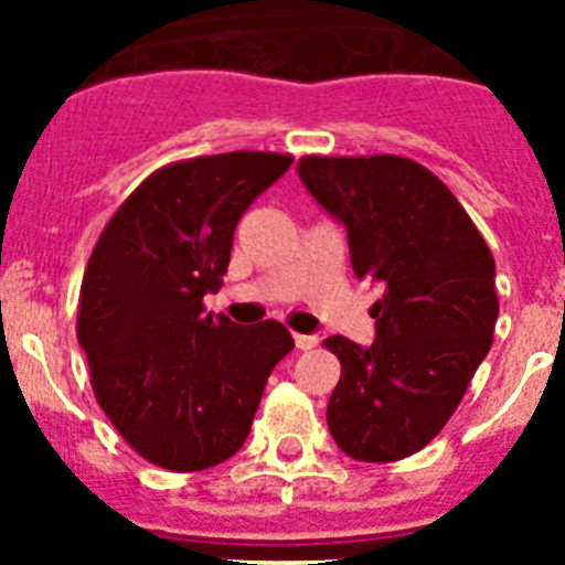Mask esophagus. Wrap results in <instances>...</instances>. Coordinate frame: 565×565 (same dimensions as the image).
Segmentation results:
<instances>
[{
	"label": "esophagus",
	"mask_w": 565,
	"mask_h": 565,
	"mask_svg": "<svg viewBox=\"0 0 565 565\" xmlns=\"http://www.w3.org/2000/svg\"><path fill=\"white\" fill-rule=\"evenodd\" d=\"M294 342H297L299 351H311V348H317L319 339L313 333H294Z\"/></svg>",
	"instance_id": "esophagus-1"
}]
</instances>
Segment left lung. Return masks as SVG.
I'll list each match as a JSON object with an SVG mask.
<instances>
[{
  "label": "left lung",
  "instance_id": "obj_1",
  "mask_svg": "<svg viewBox=\"0 0 565 565\" xmlns=\"http://www.w3.org/2000/svg\"><path fill=\"white\" fill-rule=\"evenodd\" d=\"M299 178L348 232L359 279L384 288L371 348L326 339L342 362L328 430L356 461H398L450 422L492 348L495 259L456 194L398 154H306Z\"/></svg>",
  "mask_w": 565,
  "mask_h": 565
}]
</instances>
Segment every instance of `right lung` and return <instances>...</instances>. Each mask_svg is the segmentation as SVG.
Here are the masks:
<instances>
[{
	"mask_svg": "<svg viewBox=\"0 0 565 565\" xmlns=\"http://www.w3.org/2000/svg\"><path fill=\"white\" fill-rule=\"evenodd\" d=\"M291 154L223 152L158 169L129 194L89 254L78 344L102 411L138 456L172 472L223 463L243 447L286 326L212 317L239 217Z\"/></svg>",
	"mask_w": 565,
	"mask_h": 565,
	"instance_id": "add662e5",
	"label": "right lung"
}]
</instances>
